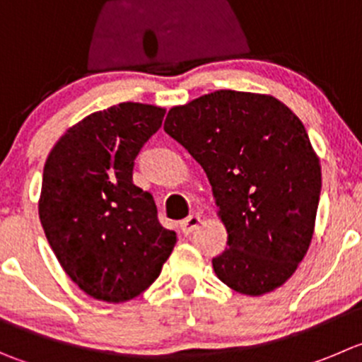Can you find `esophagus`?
<instances>
[{
  "instance_id": "1",
  "label": "esophagus",
  "mask_w": 362,
  "mask_h": 362,
  "mask_svg": "<svg viewBox=\"0 0 362 362\" xmlns=\"http://www.w3.org/2000/svg\"><path fill=\"white\" fill-rule=\"evenodd\" d=\"M199 223H201V216H199L197 213L187 216V218L181 222V230H183V235H190V233H194V229L199 226Z\"/></svg>"
}]
</instances>
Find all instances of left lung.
I'll list each match as a JSON object with an SVG mask.
<instances>
[{
    "mask_svg": "<svg viewBox=\"0 0 362 362\" xmlns=\"http://www.w3.org/2000/svg\"><path fill=\"white\" fill-rule=\"evenodd\" d=\"M163 129L213 188L229 245L216 277L252 297L282 286L311 245L322 190L300 119L272 95L216 90L168 110Z\"/></svg>",
    "mask_w": 362,
    "mask_h": 362,
    "instance_id": "8db88e82",
    "label": "left lung"
}]
</instances>
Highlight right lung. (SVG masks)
<instances>
[{
  "mask_svg": "<svg viewBox=\"0 0 362 362\" xmlns=\"http://www.w3.org/2000/svg\"><path fill=\"white\" fill-rule=\"evenodd\" d=\"M165 108L120 103L69 127L44 165L39 216L65 274L105 302H126L153 284L177 236L158 220L149 192L133 183L144 144Z\"/></svg>",
  "mask_w": 362,
  "mask_h": 362,
  "instance_id": "add662e5",
  "label": "right lung"
}]
</instances>
